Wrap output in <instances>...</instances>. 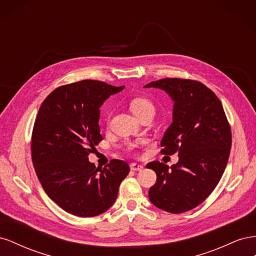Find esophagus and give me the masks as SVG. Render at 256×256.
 Listing matches in <instances>:
<instances>
[{
	"instance_id": "34e87169",
	"label": "esophagus",
	"mask_w": 256,
	"mask_h": 256,
	"mask_svg": "<svg viewBox=\"0 0 256 256\" xmlns=\"http://www.w3.org/2000/svg\"><path fill=\"white\" fill-rule=\"evenodd\" d=\"M130 168L132 170V171H142V170L144 168V166L140 164H131Z\"/></svg>"
}]
</instances>
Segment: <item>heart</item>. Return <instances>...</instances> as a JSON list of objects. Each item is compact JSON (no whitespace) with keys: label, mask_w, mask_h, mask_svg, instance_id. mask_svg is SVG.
<instances>
[{"label":"heart","mask_w":256,"mask_h":256,"mask_svg":"<svg viewBox=\"0 0 256 256\" xmlns=\"http://www.w3.org/2000/svg\"><path fill=\"white\" fill-rule=\"evenodd\" d=\"M130 108H131V111L134 112V114L136 116L140 115L141 113H143L145 111L154 110V104L150 102L148 99H146V98H136V99H134L132 102H130Z\"/></svg>","instance_id":"b5f03b06"}]
</instances>
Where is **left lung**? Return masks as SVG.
Returning <instances> with one entry per match:
<instances>
[{
	"label": "left lung",
	"instance_id": "8db88e82",
	"mask_svg": "<svg viewBox=\"0 0 256 256\" xmlns=\"http://www.w3.org/2000/svg\"><path fill=\"white\" fill-rule=\"evenodd\" d=\"M144 88H160L173 100V122L161 140V152H178L180 158L171 168L159 161L146 164L157 175L150 200L168 212H188L204 202L221 180L232 145L230 124L219 98L203 83L166 78Z\"/></svg>",
	"mask_w": 256,
	"mask_h": 256
}]
</instances>
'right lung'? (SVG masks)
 I'll list each match as a JSON object with an SVG mask.
<instances>
[{
	"mask_svg": "<svg viewBox=\"0 0 256 256\" xmlns=\"http://www.w3.org/2000/svg\"><path fill=\"white\" fill-rule=\"evenodd\" d=\"M124 88L83 80L54 90L40 108L30 145L33 166L48 196L69 214L106 212L130 171L122 160L113 159L102 168L88 161L102 140L100 106Z\"/></svg>",
	"mask_w": 256,
	"mask_h": 256,
	"instance_id": "1",
	"label": "right lung"
}]
</instances>
